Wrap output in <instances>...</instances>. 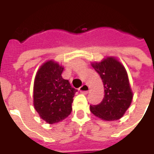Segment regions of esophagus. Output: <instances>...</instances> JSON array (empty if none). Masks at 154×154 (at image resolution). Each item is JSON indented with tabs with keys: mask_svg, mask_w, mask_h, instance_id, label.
Wrapping results in <instances>:
<instances>
[{
	"mask_svg": "<svg viewBox=\"0 0 154 154\" xmlns=\"http://www.w3.org/2000/svg\"><path fill=\"white\" fill-rule=\"evenodd\" d=\"M89 87L87 86V85H86V84H84V85H82V87H80V92L82 94H85V95H87V93H88V91H89Z\"/></svg>",
	"mask_w": 154,
	"mask_h": 154,
	"instance_id": "esophagus-1",
	"label": "esophagus"
}]
</instances>
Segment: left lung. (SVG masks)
I'll list each match as a JSON object with an SVG mask.
<instances>
[{
	"mask_svg": "<svg viewBox=\"0 0 154 154\" xmlns=\"http://www.w3.org/2000/svg\"><path fill=\"white\" fill-rule=\"evenodd\" d=\"M91 64L103 82L105 93L99 105L90 106L91 112L105 121L119 119L130 106L134 97L125 67L112 56Z\"/></svg>",
	"mask_w": 154,
	"mask_h": 154,
	"instance_id": "1",
	"label": "left lung"
}]
</instances>
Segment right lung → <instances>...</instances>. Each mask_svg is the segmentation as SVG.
Listing matches in <instances>:
<instances>
[{"label":"right lung","instance_id":"obj_1","mask_svg":"<svg viewBox=\"0 0 154 154\" xmlns=\"http://www.w3.org/2000/svg\"><path fill=\"white\" fill-rule=\"evenodd\" d=\"M63 69V66L50 59L41 65L35 77L34 107L41 119L50 125L60 122L70 115L77 91L62 77Z\"/></svg>","mask_w":154,"mask_h":154}]
</instances>
